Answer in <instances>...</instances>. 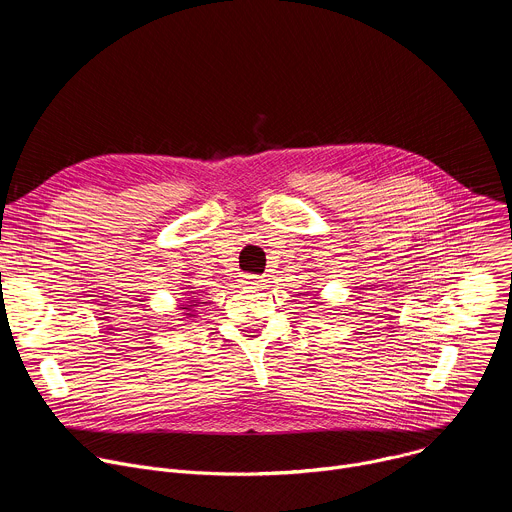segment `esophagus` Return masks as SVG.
<instances>
[{
	"label": "esophagus",
	"instance_id": "obj_1",
	"mask_svg": "<svg viewBox=\"0 0 512 512\" xmlns=\"http://www.w3.org/2000/svg\"><path fill=\"white\" fill-rule=\"evenodd\" d=\"M241 283L251 285V287H261L265 283V279L261 275H253V273H245L241 275Z\"/></svg>",
	"mask_w": 512,
	"mask_h": 512
}]
</instances>
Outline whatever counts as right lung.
<instances>
[{
  "label": "right lung",
  "mask_w": 512,
  "mask_h": 512,
  "mask_svg": "<svg viewBox=\"0 0 512 512\" xmlns=\"http://www.w3.org/2000/svg\"><path fill=\"white\" fill-rule=\"evenodd\" d=\"M192 304H200V300H192ZM204 304V302H202ZM184 310H188V308H184Z\"/></svg>",
  "instance_id": "obj_1"
}]
</instances>
